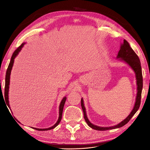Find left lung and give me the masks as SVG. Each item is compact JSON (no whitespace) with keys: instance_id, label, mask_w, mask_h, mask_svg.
I'll list each match as a JSON object with an SVG mask.
<instances>
[{"instance_id":"8db88e82","label":"left lung","mask_w":150,"mask_h":150,"mask_svg":"<svg viewBox=\"0 0 150 150\" xmlns=\"http://www.w3.org/2000/svg\"><path fill=\"white\" fill-rule=\"evenodd\" d=\"M117 58L119 59L120 61H122L125 63H127L128 65L130 66V67L133 70V71L135 73L136 78V84H137V91L135 104H134V108L131 111V113L129 114V115L126 118L125 120L122 121L120 123H118L115 126H112V127H98V126H97L96 125H93L89 121V120L88 119V118L87 117V114H86V111L84 105L83 98H81V108L84 113V120L86 122V123H88L89 127L96 130L106 131V130L113 129L119 128L122 127L123 126L127 124L131 120L132 116L136 114V112L137 111V110L140 107L142 91V88H143V78H142V67L140 65V61L137 54L132 49L129 43L127 41L125 40V39L123 41V43H122L120 45V49L119 52H118Z\"/></svg>"}]
</instances>
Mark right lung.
<instances>
[{
    "instance_id": "add662e5",
    "label": "right lung",
    "mask_w": 150,
    "mask_h": 150,
    "mask_svg": "<svg viewBox=\"0 0 150 150\" xmlns=\"http://www.w3.org/2000/svg\"><path fill=\"white\" fill-rule=\"evenodd\" d=\"M25 43L23 42L22 43L18 48L14 51V52L13 53L11 58V61L10 62V64L8 67L7 70H6V76H5V102L6 105L8 106V108H10V109H11L10 108V103H9V100H8V92H9V88H10V75H11V70L13 66V64H14V59L15 58L18 56V54H19V53L21 52V50H22V48L23 47ZM67 98L66 97H64V98H62V100L61 101V103L59 105V118L57 122V123H55L53 126H52V127L48 128H44V129H39V128H33L31 127L32 128L36 129V130H38V131H47V130H50L56 127L58 125V124L59 123L60 121L62 119V111H63V108H64V103L66 102ZM16 120H18L16 119ZM20 123V122H19Z\"/></svg>"
}]
</instances>
